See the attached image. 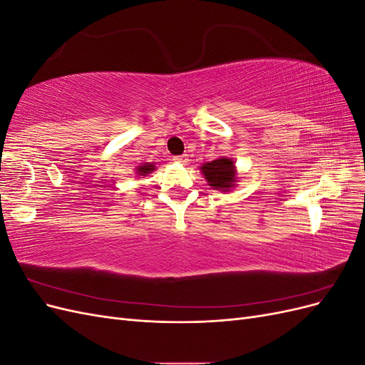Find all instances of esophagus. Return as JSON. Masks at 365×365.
Instances as JSON below:
<instances>
[{
	"mask_svg": "<svg viewBox=\"0 0 365 365\" xmlns=\"http://www.w3.org/2000/svg\"><path fill=\"white\" fill-rule=\"evenodd\" d=\"M173 160L178 161V163H187V161H189V157H187V155H178V157H173Z\"/></svg>",
	"mask_w": 365,
	"mask_h": 365,
	"instance_id": "1",
	"label": "esophagus"
}]
</instances>
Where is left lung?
I'll list each match as a JSON object with an SVG mask.
<instances>
[{"instance_id":"8db88e82","label":"left lung","mask_w":365,"mask_h":365,"mask_svg":"<svg viewBox=\"0 0 365 365\" xmlns=\"http://www.w3.org/2000/svg\"><path fill=\"white\" fill-rule=\"evenodd\" d=\"M205 180L213 189H219L222 192L230 190L236 181L235 164L230 158H219L215 161L205 163L201 168Z\"/></svg>"}]
</instances>
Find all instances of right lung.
Segmentation results:
<instances>
[{
	"mask_svg": "<svg viewBox=\"0 0 365 365\" xmlns=\"http://www.w3.org/2000/svg\"><path fill=\"white\" fill-rule=\"evenodd\" d=\"M152 170H153V165L152 164H145V165H140V169L137 172H138V175H146V173H149Z\"/></svg>",
	"mask_w": 365,
	"mask_h": 365,
	"instance_id": "1",
	"label": "right lung"
}]
</instances>
